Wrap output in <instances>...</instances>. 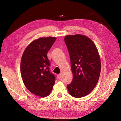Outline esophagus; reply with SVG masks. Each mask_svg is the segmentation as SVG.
<instances>
[{
  "label": "esophagus",
  "mask_w": 121,
  "mask_h": 121,
  "mask_svg": "<svg viewBox=\"0 0 121 121\" xmlns=\"http://www.w3.org/2000/svg\"><path fill=\"white\" fill-rule=\"evenodd\" d=\"M57 77H58V79H60L61 78V73H60V74H59L57 75Z\"/></svg>",
  "instance_id": "esophagus-1"
}]
</instances>
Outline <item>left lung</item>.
<instances>
[{
  "mask_svg": "<svg viewBox=\"0 0 121 121\" xmlns=\"http://www.w3.org/2000/svg\"><path fill=\"white\" fill-rule=\"evenodd\" d=\"M65 42L70 56L73 79L67 85L69 94L81 98L92 91L99 80L101 61L97 48L84 35H68Z\"/></svg>",
  "mask_w": 121,
  "mask_h": 121,
  "instance_id": "1",
  "label": "left lung"
}]
</instances>
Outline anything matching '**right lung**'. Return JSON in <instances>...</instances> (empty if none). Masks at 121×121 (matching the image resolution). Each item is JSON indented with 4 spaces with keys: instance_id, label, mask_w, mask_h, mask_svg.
<instances>
[{
    "instance_id": "1",
    "label": "right lung",
    "mask_w": 121,
    "mask_h": 121,
    "mask_svg": "<svg viewBox=\"0 0 121 121\" xmlns=\"http://www.w3.org/2000/svg\"><path fill=\"white\" fill-rule=\"evenodd\" d=\"M56 40L52 37L35 40L26 47L22 56L20 68L24 84L30 92L39 97L50 95L56 81L47 56Z\"/></svg>"
}]
</instances>
